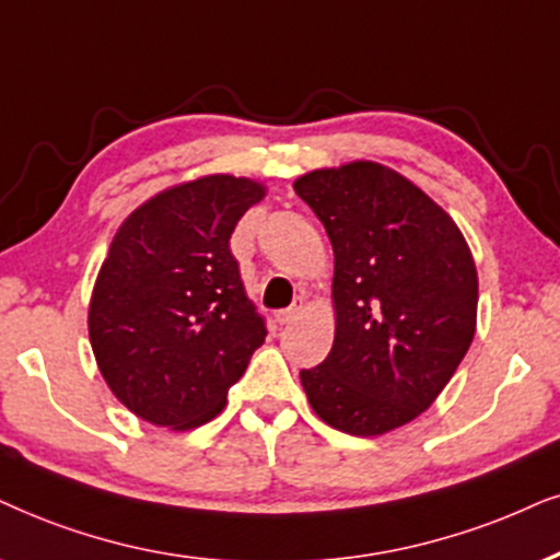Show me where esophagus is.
Wrapping results in <instances>:
<instances>
[{"label":"esophagus","mask_w":560,"mask_h":560,"mask_svg":"<svg viewBox=\"0 0 560 560\" xmlns=\"http://www.w3.org/2000/svg\"><path fill=\"white\" fill-rule=\"evenodd\" d=\"M302 310H304V302H302V300H294V302H292V307L279 310V313H276V323H279V325H289V323H294L296 317H300Z\"/></svg>","instance_id":"obj_1"}]
</instances>
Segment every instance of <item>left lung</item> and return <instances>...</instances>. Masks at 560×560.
I'll return each instance as SVG.
<instances>
[{"label":"left lung","instance_id":"8db88e82","mask_svg":"<svg viewBox=\"0 0 560 560\" xmlns=\"http://www.w3.org/2000/svg\"><path fill=\"white\" fill-rule=\"evenodd\" d=\"M294 190L336 256V341L302 387L328 427L385 434L423 413L470 349V247L447 211L377 162L315 170Z\"/></svg>","mask_w":560,"mask_h":560}]
</instances>
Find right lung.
<instances>
[{
	"label": "right lung",
	"mask_w": 560,
	"mask_h": 560,
	"mask_svg": "<svg viewBox=\"0 0 560 560\" xmlns=\"http://www.w3.org/2000/svg\"><path fill=\"white\" fill-rule=\"evenodd\" d=\"M264 186L207 175L162 190L113 237L90 300L105 382L139 419L194 429L214 419L266 341L230 250Z\"/></svg>",
	"instance_id": "1"
}]
</instances>
